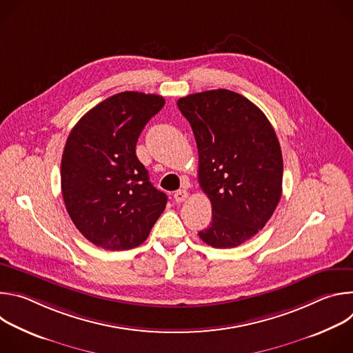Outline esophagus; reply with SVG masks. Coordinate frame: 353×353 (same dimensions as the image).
Instances as JSON below:
<instances>
[{"label":"esophagus","instance_id":"34e87169","mask_svg":"<svg viewBox=\"0 0 353 353\" xmlns=\"http://www.w3.org/2000/svg\"><path fill=\"white\" fill-rule=\"evenodd\" d=\"M187 198H188V191L187 190H177L174 192L176 203H183V201H185Z\"/></svg>","mask_w":353,"mask_h":353}]
</instances>
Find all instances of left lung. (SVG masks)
I'll return each mask as SVG.
<instances>
[{
  "label": "left lung",
  "instance_id": "left-lung-1",
  "mask_svg": "<svg viewBox=\"0 0 353 353\" xmlns=\"http://www.w3.org/2000/svg\"><path fill=\"white\" fill-rule=\"evenodd\" d=\"M198 148V181L212 221L198 232L215 248L237 247L261 230L281 195L283 161L265 114L244 96L214 89L177 100Z\"/></svg>",
  "mask_w": 353,
  "mask_h": 353
}]
</instances>
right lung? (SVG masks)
Here are the masks:
<instances>
[{
	"label": "right lung",
	"mask_w": 353,
	"mask_h": 353,
	"mask_svg": "<svg viewBox=\"0 0 353 353\" xmlns=\"http://www.w3.org/2000/svg\"><path fill=\"white\" fill-rule=\"evenodd\" d=\"M163 106L159 94L121 92L90 109L68 135L61 159L64 204L97 247L142 244L166 208V194L149 181L135 154L139 134Z\"/></svg>",
	"instance_id": "1"
}]
</instances>
